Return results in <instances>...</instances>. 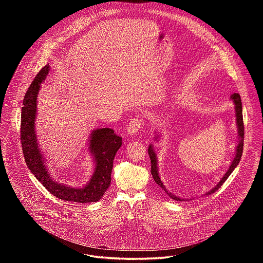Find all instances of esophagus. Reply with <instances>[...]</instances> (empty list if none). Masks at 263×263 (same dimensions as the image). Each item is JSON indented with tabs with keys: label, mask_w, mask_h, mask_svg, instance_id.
I'll list each match as a JSON object with an SVG mask.
<instances>
[{
	"label": "esophagus",
	"mask_w": 263,
	"mask_h": 263,
	"mask_svg": "<svg viewBox=\"0 0 263 263\" xmlns=\"http://www.w3.org/2000/svg\"><path fill=\"white\" fill-rule=\"evenodd\" d=\"M144 125V121L141 118H134L132 119L129 124L127 125V132L130 135H134L136 134L140 129L143 128Z\"/></svg>",
	"instance_id": "34e87169"
}]
</instances>
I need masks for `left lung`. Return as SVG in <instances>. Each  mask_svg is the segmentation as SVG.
<instances>
[{"label":"left lung","mask_w":263,"mask_h":263,"mask_svg":"<svg viewBox=\"0 0 263 263\" xmlns=\"http://www.w3.org/2000/svg\"><path fill=\"white\" fill-rule=\"evenodd\" d=\"M231 100L233 101L234 105H235V112H236V125H237V130H238V143L236 145V151H235V156L228 168V171L226 172V174L223 175V177L220 179V181L213 187V189L209 192H207L205 195H211L214 192H216L219 187L223 184V182L228 179V177L231 175V173L234 171V168L237 166V164L240 161L241 155H242V149H243V135H245V127H243V121H242V105H241V100H240V96L238 93H233L231 97ZM160 136L157 134L155 139L157 140ZM147 152H148V156L149 159H151V174L153 176V179L155 180V182L161 187L162 191H164L166 193V195L172 198L173 200L176 201H184V199H181L179 197H176L175 195H173L171 192H168L166 190L165 185L162 183L160 177H159V173H158V160H157V155L155 153V149L154 146L152 144L148 145L147 148Z\"/></svg>","instance_id":"8db88e82"}]
</instances>
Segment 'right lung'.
<instances>
[{"instance_id": "obj_1", "label": "right lung", "mask_w": 263, "mask_h": 263, "mask_svg": "<svg viewBox=\"0 0 263 263\" xmlns=\"http://www.w3.org/2000/svg\"><path fill=\"white\" fill-rule=\"evenodd\" d=\"M49 70V64L41 69L24 98L21 118V141L25 161L36 179L56 198L77 203L98 202L110 186L114 159L123 143L122 137L115 134V131L109 128L91 131L89 153L93 158L95 170L90 180L83 187H72L53 180L46 166V159L44 154L41 153L35 133L37 96Z\"/></svg>"}]
</instances>
